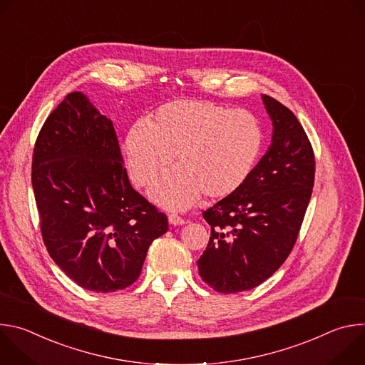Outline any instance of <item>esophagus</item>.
<instances>
[{"instance_id": "1", "label": "esophagus", "mask_w": 365, "mask_h": 365, "mask_svg": "<svg viewBox=\"0 0 365 365\" xmlns=\"http://www.w3.org/2000/svg\"><path fill=\"white\" fill-rule=\"evenodd\" d=\"M168 220H169V224H170V225H183V224H186V221H185L183 218H180V217H178V215H175V214H170V215L168 217Z\"/></svg>"}]
</instances>
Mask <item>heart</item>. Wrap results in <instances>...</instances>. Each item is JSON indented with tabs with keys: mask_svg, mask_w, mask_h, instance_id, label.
I'll return each mask as SVG.
<instances>
[{
	"mask_svg": "<svg viewBox=\"0 0 365 365\" xmlns=\"http://www.w3.org/2000/svg\"><path fill=\"white\" fill-rule=\"evenodd\" d=\"M263 145L255 115L211 101L180 99L162 106L137 123L124 141L131 180L148 186L175 158L176 170L151 189V197L168 210L180 211L203 193L222 199L250 176Z\"/></svg>",
	"mask_w": 365,
	"mask_h": 365,
	"instance_id": "obj_1",
	"label": "heart"
}]
</instances>
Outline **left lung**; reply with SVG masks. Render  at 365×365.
<instances>
[{"label":"left lung","mask_w":365,"mask_h":365,"mask_svg":"<svg viewBox=\"0 0 365 365\" xmlns=\"http://www.w3.org/2000/svg\"><path fill=\"white\" fill-rule=\"evenodd\" d=\"M273 123L272 144L247 180L203 211L211 225L199 276L220 293L250 290L267 280L289 257L315 182L310 141L283 103L263 95Z\"/></svg>","instance_id":"1"}]
</instances>
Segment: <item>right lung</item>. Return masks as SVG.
I'll list each match as a JSON object with an SVG mask.
<instances>
[{"label": "right lung", "instance_id": "1", "mask_svg": "<svg viewBox=\"0 0 365 365\" xmlns=\"http://www.w3.org/2000/svg\"><path fill=\"white\" fill-rule=\"evenodd\" d=\"M31 183L44 245L78 286L110 293L140 276L168 217L128 180L113 121L69 93L34 144Z\"/></svg>", "mask_w": 365, "mask_h": 365}]
</instances>
